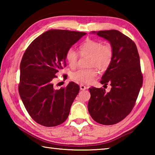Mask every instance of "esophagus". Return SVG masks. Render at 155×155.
Returning a JSON list of instances; mask_svg holds the SVG:
<instances>
[{
	"label": "esophagus",
	"mask_w": 155,
	"mask_h": 155,
	"mask_svg": "<svg viewBox=\"0 0 155 155\" xmlns=\"http://www.w3.org/2000/svg\"><path fill=\"white\" fill-rule=\"evenodd\" d=\"M80 89L81 90H85L87 89V87H86L84 85H82V84H81V85H80Z\"/></svg>",
	"instance_id": "obj_1"
}]
</instances>
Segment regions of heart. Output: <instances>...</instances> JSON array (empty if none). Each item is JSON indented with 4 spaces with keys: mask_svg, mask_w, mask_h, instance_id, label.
<instances>
[{
    "mask_svg": "<svg viewBox=\"0 0 155 155\" xmlns=\"http://www.w3.org/2000/svg\"><path fill=\"white\" fill-rule=\"evenodd\" d=\"M81 55H90L89 65L93 66L88 69H80L73 72L71 78L73 81L81 84H89L93 82L98 74L96 67L104 71L111 64L114 58V51L110 44H103L101 41L87 39L79 46ZM78 52L73 48H69L65 53V59L71 68L77 66Z\"/></svg>",
    "mask_w": 155,
    "mask_h": 155,
    "instance_id": "b5f03b06",
    "label": "heart"
}]
</instances>
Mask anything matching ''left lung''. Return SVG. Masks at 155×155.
Instances as JSON below:
<instances>
[{
    "label": "left lung",
    "instance_id": "1",
    "mask_svg": "<svg viewBox=\"0 0 155 155\" xmlns=\"http://www.w3.org/2000/svg\"><path fill=\"white\" fill-rule=\"evenodd\" d=\"M96 33L108 40L114 51L111 64L101 81L104 86L109 83L111 88L109 92L104 88L89 89L88 111L94 121L112 125L124 119L135 106L143 83L140 55L134 41L120 31H99Z\"/></svg>",
    "mask_w": 155,
    "mask_h": 155
}]
</instances>
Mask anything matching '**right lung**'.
<instances>
[{
  "instance_id": "right-lung-1",
  "label": "right lung",
  "mask_w": 155,
  "mask_h": 155,
  "mask_svg": "<svg viewBox=\"0 0 155 155\" xmlns=\"http://www.w3.org/2000/svg\"><path fill=\"white\" fill-rule=\"evenodd\" d=\"M86 34L68 30L52 29L31 43L20 63L18 91L28 114L44 127L64 122L72 104L79 92V86L70 82L55 90V75L65 66V53Z\"/></svg>"
}]
</instances>
